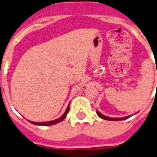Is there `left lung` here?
Here are the masks:
<instances>
[{
    "label": "left lung",
    "instance_id": "1",
    "mask_svg": "<svg viewBox=\"0 0 157 157\" xmlns=\"http://www.w3.org/2000/svg\"><path fill=\"white\" fill-rule=\"evenodd\" d=\"M96 114H98V116H99V118H101L105 120H109V121H121V120L127 119V118H129V117H131V116H127V117H123V118H110V117L105 116V115L102 114L101 113H99L98 111H96Z\"/></svg>",
    "mask_w": 157,
    "mask_h": 157
}]
</instances>
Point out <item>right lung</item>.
Masks as SVG:
<instances>
[{
    "label": "right lung",
    "instance_id": "obj_1",
    "mask_svg": "<svg viewBox=\"0 0 157 157\" xmlns=\"http://www.w3.org/2000/svg\"><path fill=\"white\" fill-rule=\"evenodd\" d=\"M70 104V103H69ZM69 104L68 105V107L66 108V111L64 113L62 117H60L59 118H57L55 120H53V121H49V122H31V121H29L31 123L34 124V125H37V126H51V125H55V124L58 123V122H62V120L66 117L67 114L69 113Z\"/></svg>",
    "mask_w": 157,
    "mask_h": 157
}]
</instances>
